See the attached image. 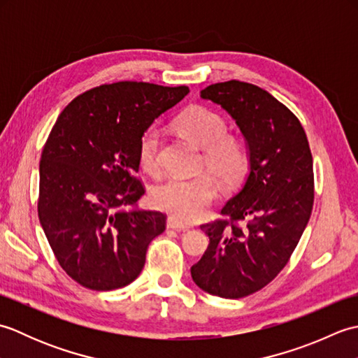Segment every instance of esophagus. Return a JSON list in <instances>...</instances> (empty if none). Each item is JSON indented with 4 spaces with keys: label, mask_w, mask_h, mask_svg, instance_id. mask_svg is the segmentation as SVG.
<instances>
[{
    "label": "esophagus",
    "mask_w": 358,
    "mask_h": 358,
    "mask_svg": "<svg viewBox=\"0 0 358 358\" xmlns=\"http://www.w3.org/2000/svg\"><path fill=\"white\" fill-rule=\"evenodd\" d=\"M166 226L169 227V229H175V231H187V229H189V226H185L183 223H180L178 220H175L173 217L167 218Z\"/></svg>",
    "instance_id": "obj_1"
}]
</instances>
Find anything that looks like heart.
<instances>
[{"instance_id":"heart-1","label":"heart","mask_w":358,"mask_h":358,"mask_svg":"<svg viewBox=\"0 0 358 358\" xmlns=\"http://www.w3.org/2000/svg\"><path fill=\"white\" fill-rule=\"evenodd\" d=\"M181 136L204 150L206 169L224 185H235L245 175L249 154L245 141L227 135L226 121L214 110L195 106L187 109L175 123ZM159 132L150 127L138 144V159L144 171L158 169ZM217 199V185L209 175L194 178H169L150 192L152 204L180 223H192L204 217Z\"/></svg>"}]
</instances>
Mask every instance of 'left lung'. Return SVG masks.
Listing matches in <instances>:
<instances>
[{
	"mask_svg": "<svg viewBox=\"0 0 358 358\" xmlns=\"http://www.w3.org/2000/svg\"><path fill=\"white\" fill-rule=\"evenodd\" d=\"M200 96L232 117L249 167L222 209L231 223L200 226L209 246L191 275L204 292L241 299L275 278L299 245L314 203L313 155L299 118L264 89L231 80L208 86ZM238 219L248 224L237 227Z\"/></svg>",
	"mask_w": 358,
	"mask_h": 358,
	"instance_id": "1",
	"label": "left lung"
}]
</instances>
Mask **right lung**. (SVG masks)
Masks as SVG:
<instances>
[{
  "instance_id": "right-lung-1",
  "label": "right lung",
  "mask_w": 358,
  "mask_h": 358,
  "mask_svg": "<svg viewBox=\"0 0 358 358\" xmlns=\"http://www.w3.org/2000/svg\"><path fill=\"white\" fill-rule=\"evenodd\" d=\"M189 94L120 81L90 89L59 113L40 162L38 217L59 266L94 291L140 275L162 212L136 206L144 195L138 144L150 124Z\"/></svg>"
}]
</instances>
